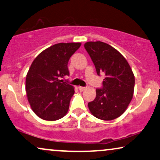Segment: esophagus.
<instances>
[{
	"label": "esophagus",
	"mask_w": 160,
	"mask_h": 160,
	"mask_svg": "<svg viewBox=\"0 0 160 160\" xmlns=\"http://www.w3.org/2000/svg\"><path fill=\"white\" fill-rule=\"evenodd\" d=\"M86 88V87H84V86H79V89H80V91H83V90H85Z\"/></svg>",
	"instance_id": "34e87169"
}]
</instances>
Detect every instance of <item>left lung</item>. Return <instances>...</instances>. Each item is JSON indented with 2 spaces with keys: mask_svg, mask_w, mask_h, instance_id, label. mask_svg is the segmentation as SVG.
Returning <instances> with one entry per match:
<instances>
[{
  "mask_svg": "<svg viewBox=\"0 0 160 160\" xmlns=\"http://www.w3.org/2000/svg\"><path fill=\"white\" fill-rule=\"evenodd\" d=\"M84 48L91 57L98 76L104 74L101 88L96 89V98L88 103L92 114L109 121L122 115L133 95L135 78L119 52L102 42H88Z\"/></svg>",
  "mask_w": 160,
  "mask_h": 160,
  "instance_id": "1",
  "label": "left lung"
}]
</instances>
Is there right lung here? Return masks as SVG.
<instances>
[{
  "label": "right lung",
  "mask_w": 160,
  "mask_h": 160,
  "mask_svg": "<svg viewBox=\"0 0 160 160\" xmlns=\"http://www.w3.org/2000/svg\"><path fill=\"white\" fill-rule=\"evenodd\" d=\"M80 45L56 44L32 62L27 74L26 92L32 111L39 118L56 121L66 115L74 89L61 79L69 75L68 60Z\"/></svg>",
  "instance_id": "right-lung-1"
}]
</instances>
